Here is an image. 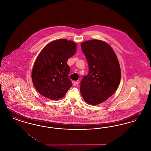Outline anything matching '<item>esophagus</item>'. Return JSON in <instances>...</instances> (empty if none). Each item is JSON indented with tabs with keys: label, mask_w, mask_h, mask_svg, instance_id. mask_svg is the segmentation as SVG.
I'll use <instances>...</instances> for the list:
<instances>
[{
	"label": "esophagus",
	"mask_w": 151,
	"mask_h": 151,
	"mask_svg": "<svg viewBox=\"0 0 151 151\" xmlns=\"http://www.w3.org/2000/svg\"><path fill=\"white\" fill-rule=\"evenodd\" d=\"M79 81H73V82H72V84H73V86H77V85L79 84Z\"/></svg>",
	"instance_id": "1"
}]
</instances>
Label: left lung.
<instances>
[{
	"label": "left lung",
	"mask_w": 151,
	"mask_h": 151,
	"mask_svg": "<svg viewBox=\"0 0 151 151\" xmlns=\"http://www.w3.org/2000/svg\"><path fill=\"white\" fill-rule=\"evenodd\" d=\"M89 66L81 81L80 92L87 104L97 105L108 100L119 86L121 72L114 51L107 42L91 40L81 43Z\"/></svg>",
	"instance_id": "1"
}]
</instances>
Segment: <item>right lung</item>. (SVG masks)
Returning <instances> with one entry per match:
<instances>
[{
	"mask_svg": "<svg viewBox=\"0 0 151 151\" xmlns=\"http://www.w3.org/2000/svg\"><path fill=\"white\" fill-rule=\"evenodd\" d=\"M76 43L59 39L46 45L36 58L32 79L37 92L52 100L63 98L72 86L68 59L76 52Z\"/></svg>",
	"mask_w": 151,
	"mask_h": 151,
	"instance_id": "obj_1",
	"label": "right lung"
}]
</instances>
